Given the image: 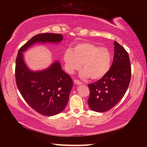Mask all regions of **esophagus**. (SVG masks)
Wrapping results in <instances>:
<instances>
[{
  "label": "esophagus",
  "mask_w": 147,
  "mask_h": 147,
  "mask_svg": "<svg viewBox=\"0 0 147 147\" xmlns=\"http://www.w3.org/2000/svg\"><path fill=\"white\" fill-rule=\"evenodd\" d=\"M74 83H76V84H78V85H80V84H82V83L81 82H80V81L78 80H76V79L74 80Z\"/></svg>",
  "instance_id": "obj_1"
}]
</instances>
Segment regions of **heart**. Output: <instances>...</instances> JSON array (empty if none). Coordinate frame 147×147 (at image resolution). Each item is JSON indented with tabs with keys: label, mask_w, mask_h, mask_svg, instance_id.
<instances>
[{
	"label": "heart",
	"mask_w": 147,
	"mask_h": 147,
	"mask_svg": "<svg viewBox=\"0 0 147 147\" xmlns=\"http://www.w3.org/2000/svg\"><path fill=\"white\" fill-rule=\"evenodd\" d=\"M64 61L67 71L73 74L82 67L80 76L83 79L90 78L92 80H99L108 73L111 64V55L110 51L105 47L89 42L77 44L73 49L65 50Z\"/></svg>",
	"instance_id": "heart-1"
}]
</instances>
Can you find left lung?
<instances>
[{
  "label": "left lung",
  "mask_w": 147,
  "mask_h": 147,
  "mask_svg": "<svg viewBox=\"0 0 147 147\" xmlns=\"http://www.w3.org/2000/svg\"><path fill=\"white\" fill-rule=\"evenodd\" d=\"M114 45V59L109 71L101 79L88 84V102L90 109L96 112H105L113 108L125 95L130 83L131 67L128 53L117 42Z\"/></svg>",
  "instance_id": "1"
}]
</instances>
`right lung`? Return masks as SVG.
Listing matches in <instances>:
<instances>
[{
    "instance_id": "right-lung-1",
    "label": "right lung",
    "mask_w": 147,
    "mask_h": 147,
    "mask_svg": "<svg viewBox=\"0 0 147 147\" xmlns=\"http://www.w3.org/2000/svg\"><path fill=\"white\" fill-rule=\"evenodd\" d=\"M63 40V36L60 34L36 35L20 49L16 59L15 78L20 94L33 110L46 116H52L64 110L73 80L62 69L58 61L43 70H31L25 63L22 52L37 43L57 44Z\"/></svg>"
}]
</instances>
